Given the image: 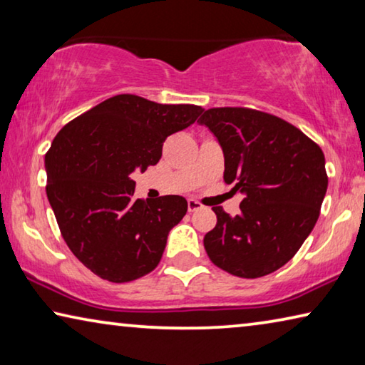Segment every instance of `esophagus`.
<instances>
[{
    "instance_id": "obj_1",
    "label": "esophagus",
    "mask_w": 365,
    "mask_h": 365,
    "mask_svg": "<svg viewBox=\"0 0 365 365\" xmlns=\"http://www.w3.org/2000/svg\"><path fill=\"white\" fill-rule=\"evenodd\" d=\"M201 207H202L201 202H197L196 200H188V212H195Z\"/></svg>"
}]
</instances>
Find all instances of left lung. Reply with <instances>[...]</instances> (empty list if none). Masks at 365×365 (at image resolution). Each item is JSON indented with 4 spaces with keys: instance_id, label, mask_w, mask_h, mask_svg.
Instances as JSON below:
<instances>
[{
    "instance_id": "8db88e82",
    "label": "left lung",
    "mask_w": 365,
    "mask_h": 365,
    "mask_svg": "<svg viewBox=\"0 0 365 365\" xmlns=\"http://www.w3.org/2000/svg\"><path fill=\"white\" fill-rule=\"evenodd\" d=\"M224 151V180L242 193L240 214L212 207L205 237L211 261L228 274L257 279L292 259L312 232L327 193L325 158L292 123L248 108H212L200 117Z\"/></svg>"
}]
</instances>
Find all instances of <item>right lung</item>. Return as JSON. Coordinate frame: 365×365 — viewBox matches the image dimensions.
<instances>
[{
  "instance_id": "add662e5",
  "label": "right lung",
  "mask_w": 365,
  "mask_h": 365,
  "mask_svg": "<svg viewBox=\"0 0 365 365\" xmlns=\"http://www.w3.org/2000/svg\"><path fill=\"white\" fill-rule=\"evenodd\" d=\"M201 113L195 104L117 95L54 137L45 156L48 201L69 250L98 277L123 283L156 269L188 202L177 195L135 200L130 175L156 165L165 138Z\"/></svg>"
}]
</instances>
